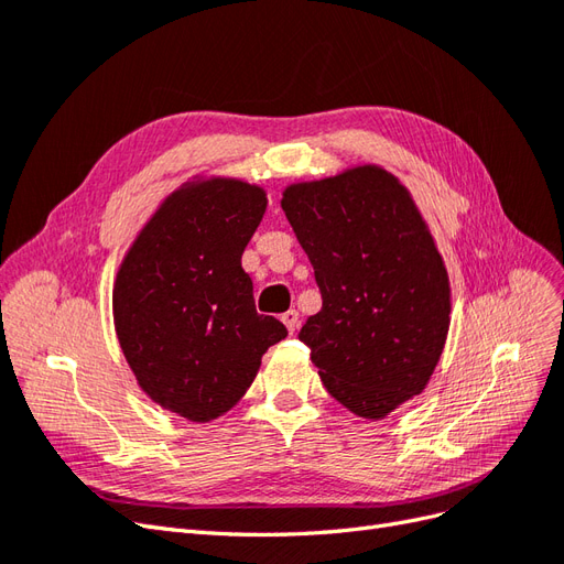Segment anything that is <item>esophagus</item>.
Instances as JSON below:
<instances>
[{
  "instance_id": "esophagus-1",
  "label": "esophagus",
  "mask_w": 564,
  "mask_h": 564,
  "mask_svg": "<svg viewBox=\"0 0 564 564\" xmlns=\"http://www.w3.org/2000/svg\"><path fill=\"white\" fill-rule=\"evenodd\" d=\"M282 322H284V327L289 329V334H294L296 329H299V313L296 311H286V313H282V317H280Z\"/></svg>"
}]
</instances>
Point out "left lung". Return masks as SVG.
I'll return each instance as SVG.
<instances>
[{"instance_id": "8db88e82", "label": "left lung", "mask_w": 564, "mask_h": 564, "mask_svg": "<svg viewBox=\"0 0 564 564\" xmlns=\"http://www.w3.org/2000/svg\"><path fill=\"white\" fill-rule=\"evenodd\" d=\"M280 204L322 292L299 338L329 395L379 421L421 395L445 350L452 289L435 237L379 164L292 183Z\"/></svg>"}]
</instances>
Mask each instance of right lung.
Masks as SVG:
<instances>
[{
    "label": "right lung",
    "instance_id": "1",
    "mask_svg": "<svg viewBox=\"0 0 564 564\" xmlns=\"http://www.w3.org/2000/svg\"><path fill=\"white\" fill-rule=\"evenodd\" d=\"M265 207L261 185L193 176L160 202L115 275V334L135 383L193 423L230 412L286 336L256 313L242 268Z\"/></svg>",
    "mask_w": 564,
    "mask_h": 564
}]
</instances>
